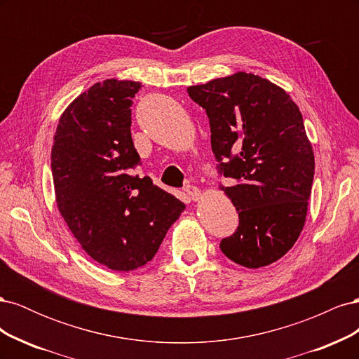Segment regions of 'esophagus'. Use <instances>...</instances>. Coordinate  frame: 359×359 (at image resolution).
Returning a JSON list of instances; mask_svg holds the SVG:
<instances>
[{
	"label": "esophagus",
	"mask_w": 359,
	"mask_h": 359,
	"mask_svg": "<svg viewBox=\"0 0 359 359\" xmlns=\"http://www.w3.org/2000/svg\"><path fill=\"white\" fill-rule=\"evenodd\" d=\"M186 193H187V196H189L193 202L199 201L201 196H202V191H201L198 187H194V186H187V187H186Z\"/></svg>",
	"instance_id": "esophagus-1"
}]
</instances>
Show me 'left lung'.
Instances as JSON below:
<instances>
[{
  "instance_id": "1",
  "label": "left lung",
  "mask_w": 359,
  "mask_h": 359,
  "mask_svg": "<svg viewBox=\"0 0 359 359\" xmlns=\"http://www.w3.org/2000/svg\"><path fill=\"white\" fill-rule=\"evenodd\" d=\"M210 118L211 148L220 186L240 217L220 243L235 264L260 268L277 262L297 243L307 217L314 154L302 115L278 85L253 73L189 86Z\"/></svg>"
}]
</instances>
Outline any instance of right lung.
I'll use <instances>...</instances> for the list:
<instances>
[{"instance_id": "1", "label": "right lung", "mask_w": 359, "mask_h": 359, "mask_svg": "<svg viewBox=\"0 0 359 359\" xmlns=\"http://www.w3.org/2000/svg\"><path fill=\"white\" fill-rule=\"evenodd\" d=\"M142 83L106 79L67 106L53 136L55 201L73 236L95 262L133 271L154 257L186 210L180 199L139 178L132 99Z\"/></svg>"}]
</instances>
